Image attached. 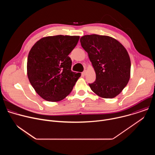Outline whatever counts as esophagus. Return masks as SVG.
<instances>
[{"label":"esophagus","instance_id":"esophagus-1","mask_svg":"<svg viewBox=\"0 0 155 155\" xmlns=\"http://www.w3.org/2000/svg\"><path fill=\"white\" fill-rule=\"evenodd\" d=\"M86 71H84L81 73V74H82L83 75H86Z\"/></svg>","mask_w":155,"mask_h":155}]
</instances>
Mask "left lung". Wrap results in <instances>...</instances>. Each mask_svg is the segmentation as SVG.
<instances>
[{
    "instance_id": "obj_1",
    "label": "left lung",
    "mask_w": 155,
    "mask_h": 155,
    "mask_svg": "<svg viewBox=\"0 0 155 155\" xmlns=\"http://www.w3.org/2000/svg\"><path fill=\"white\" fill-rule=\"evenodd\" d=\"M81 45L87 53L96 78L90 83L91 90L102 98L118 96L127 85L130 74V60L122 44L107 35H84Z\"/></svg>"
}]
</instances>
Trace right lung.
<instances>
[{"label":"right lung","instance_id":"add662e5","mask_svg":"<svg viewBox=\"0 0 155 155\" xmlns=\"http://www.w3.org/2000/svg\"><path fill=\"white\" fill-rule=\"evenodd\" d=\"M79 36L55 35L41 38L31 49L27 62L29 80L43 99L58 102L72 91L81 76L71 71L68 55L76 47Z\"/></svg>","mask_w":155,"mask_h":155}]
</instances>
